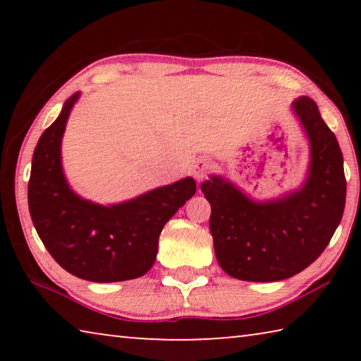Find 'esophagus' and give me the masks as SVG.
Masks as SVG:
<instances>
[{"instance_id": "esophagus-1", "label": "esophagus", "mask_w": 361, "mask_h": 361, "mask_svg": "<svg viewBox=\"0 0 361 361\" xmlns=\"http://www.w3.org/2000/svg\"><path fill=\"white\" fill-rule=\"evenodd\" d=\"M210 169H212V162L209 161V159L200 157V159H197V161L194 162L191 172H192V175L197 180H204L205 176H207V173H209Z\"/></svg>"}]
</instances>
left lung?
Here are the masks:
<instances>
[{"instance_id": "obj_1", "label": "left lung", "mask_w": 361, "mask_h": 361, "mask_svg": "<svg viewBox=\"0 0 361 361\" xmlns=\"http://www.w3.org/2000/svg\"><path fill=\"white\" fill-rule=\"evenodd\" d=\"M310 142V170L301 191L255 204L218 176L200 185L212 205L215 255L231 277L277 282L296 276L323 253L345 207L344 159L338 140L307 97L293 103Z\"/></svg>"}]
</instances>
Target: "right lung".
<instances>
[{
    "label": "right lung",
    "mask_w": 361,
    "mask_h": 361,
    "mask_svg": "<svg viewBox=\"0 0 361 361\" xmlns=\"http://www.w3.org/2000/svg\"><path fill=\"white\" fill-rule=\"evenodd\" d=\"M78 94L36 145L28 181V209L47 252L66 272L89 282H122L145 276L154 264L159 235L195 194L185 178L126 204L102 207L71 191L60 166V142Z\"/></svg>",
    "instance_id": "add662e5"
}]
</instances>
